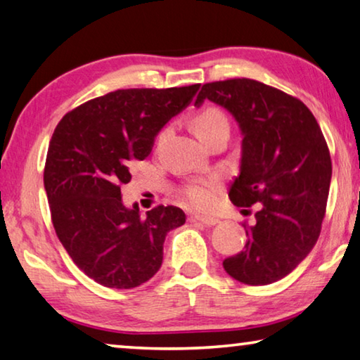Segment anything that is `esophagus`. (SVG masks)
Here are the masks:
<instances>
[{
	"label": "esophagus",
	"instance_id": "obj_1",
	"mask_svg": "<svg viewBox=\"0 0 360 360\" xmlns=\"http://www.w3.org/2000/svg\"><path fill=\"white\" fill-rule=\"evenodd\" d=\"M191 221L192 222H202V224H205V226H214V224H218V222H219L218 218H213V216H205V214L191 216Z\"/></svg>",
	"mask_w": 360,
	"mask_h": 360
}]
</instances>
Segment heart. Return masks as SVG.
Masks as SVG:
<instances>
[{
    "mask_svg": "<svg viewBox=\"0 0 360 360\" xmlns=\"http://www.w3.org/2000/svg\"><path fill=\"white\" fill-rule=\"evenodd\" d=\"M192 128L197 138L205 142L211 134L221 129H229V122L221 108L205 107L195 113L192 120ZM182 195L192 207L207 208L214 200V184L213 182H195V184L187 186L182 191Z\"/></svg>",
    "mask_w": 360,
    "mask_h": 360,
    "instance_id": "obj_1",
    "label": "heart"
}]
</instances>
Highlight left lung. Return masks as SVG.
<instances>
[{
	"mask_svg": "<svg viewBox=\"0 0 360 360\" xmlns=\"http://www.w3.org/2000/svg\"><path fill=\"white\" fill-rule=\"evenodd\" d=\"M224 107L242 131L240 174L231 184L237 207L258 203L245 226V250L222 261L247 285L288 276L316 245L327 208L332 158L316 117L300 99L250 78L203 84L195 99Z\"/></svg>",
	"mask_w": 360,
	"mask_h": 360,
	"instance_id": "1",
	"label": "left lung"
}]
</instances>
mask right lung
Returning a JSON list of instances; mask_svg holds the SVG:
<instances>
[{
	"label": "right lung",
	"mask_w": 360,
	"mask_h": 360,
	"mask_svg": "<svg viewBox=\"0 0 360 360\" xmlns=\"http://www.w3.org/2000/svg\"><path fill=\"white\" fill-rule=\"evenodd\" d=\"M198 88L113 91L73 108L54 129L44 165L51 219L73 262L104 287L127 290L152 278L165 237L186 222L171 205L146 216L138 203L127 208L120 187Z\"/></svg>",
	"instance_id": "1"
}]
</instances>
